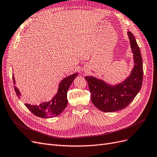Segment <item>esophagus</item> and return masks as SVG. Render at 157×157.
<instances>
[{"instance_id": "esophagus-1", "label": "esophagus", "mask_w": 157, "mask_h": 157, "mask_svg": "<svg viewBox=\"0 0 157 157\" xmlns=\"http://www.w3.org/2000/svg\"><path fill=\"white\" fill-rule=\"evenodd\" d=\"M84 72H86V73L87 72V70H86V69H84Z\"/></svg>"}]
</instances>
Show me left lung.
Wrapping results in <instances>:
<instances>
[{"mask_svg":"<svg viewBox=\"0 0 157 157\" xmlns=\"http://www.w3.org/2000/svg\"><path fill=\"white\" fill-rule=\"evenodd\" d=\"M134 67L130 75L122 82L111 84L92 76H86L92 103L99 110L112 112L126 108L133 101L141 89L143 80V62L141 52L132 33H127Z\"/></svg>","mask_w":157,"mask_h":157,"instance_id":"1","label":"left lung"}]
</instances>
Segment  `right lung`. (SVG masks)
<instances>
[{"label":"right lung","instance_id":"add662e5","mask_svg":"<svg viewBox=\"0 0 157 157\" xmlns=\"http://www.w3.org/2000/svg\"><path fill=\"white\" fill-rule=\"evenodd\" d=\"M78 73H75L63 78L58 85L56 94L50 101L42 102L39 105L25 103V106L32 113L37 117L51 118L58 116L67 106L68 101L67 98V91L69 86H71L75 78L78 76ZM12 75L13 84H15L16 82L13 73ZM14 89L16 94L20 99L21 92L19 90L16 86H14Z\"/></svg>","mask_w":157,"mask_h":157}]
</instances>
